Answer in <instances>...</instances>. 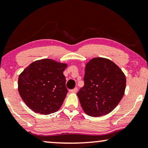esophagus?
<instances>
[{"label": "esophagus", "instance_id": "34e87169", "mask_svg": "<svg viewBox=\"0 0 148 148\" xmlns=\"http://www.w3.org/2000/svg\"><path fill=\"white\" fill-rule=\"evenodd\" d=\"M69 92L71 93H76L77 92V88H75L73 89V90H71Z\"/></svg>", "mask_w": 148, "mask_h": 148}]
</instances>
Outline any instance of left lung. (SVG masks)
Wrapping results in <instances>:
<instances>
[{
    "label": "left lung",
    "mask_w": 148,
    "mask_h": 148,
    "mask_svg": "<svg viewBox=\"0 0 148 148\" xmlns=\"http://www.w3.org/2000/svg\"><path fill=\"white\" fill-rule=\"evenodd\" d=\"M84 86L77 94L84 112L90 116L108 114L125 94L126 77L112 60L95 57L86 64Z\"/></svg>",
    "instance_id": "8db88e82"
}]
</instances>
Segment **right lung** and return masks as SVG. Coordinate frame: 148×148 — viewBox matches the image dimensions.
Here are the masks:
<instances>
[{"mask_svg": "<svg viewBox=\"0 0 148 148\" xmlns=\"http://www.w3.org/2000/svg\"><path fill=\"white\" fill-rule=\"evenodd\" d=\"M66 67V63L43 58L33 62L21 73L18 92L31 110L41 114L59 110L68 92L63 75Z\"/></svg>", "mask_w": 148, "mask_h": 148, "instance_id": "1", "label": "right lung"}]
</instances>
